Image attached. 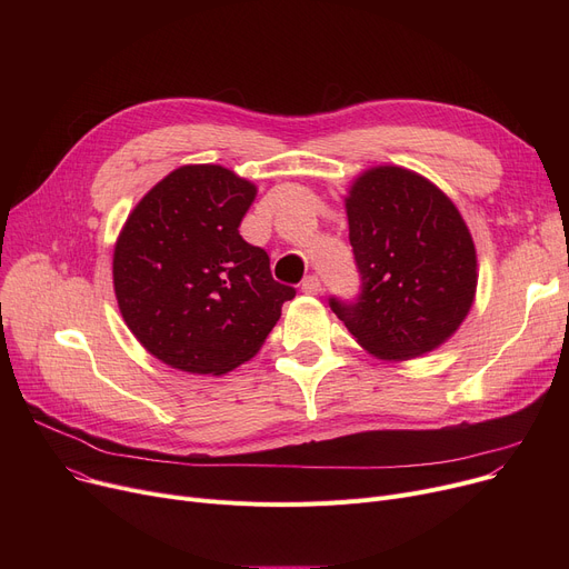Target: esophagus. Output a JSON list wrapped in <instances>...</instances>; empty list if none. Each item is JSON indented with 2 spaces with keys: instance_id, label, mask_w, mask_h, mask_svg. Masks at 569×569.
<instances>
[{
  "instance_id": "34e87169",
  "label": "esophagus",
  "mask_w": 569,
  "mask_h": 569,
  "mask_svg": "<svg viewBox=\"0 0 569 569\" xmlns=\"http://www.w3.org/2000/svg\"><path fill=\"white\" fill-rule=\"evenodd\" d=\"M320 290H322V283H320V279L318 277H307L305 281H302V292H307V295H320Z\"/></svg>"
}]
</instances>
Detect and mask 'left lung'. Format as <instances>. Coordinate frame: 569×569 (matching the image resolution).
<instances>
[{
  "label": "left lung",
  "instance_id": "1",
  "mask_svg": "<svg viewBox=\"0 0 569 569\" xmlns=\"http://www.w3.org/2000/svg\"><path fill=\"white\" fill-rule=\"evenodd\" d=\"M343 204L365 290L357 305L332 300V311L376 360L433 352L470 313L480 277L457 204L425 174L395 163L357 174Z\"/></svg>",
  "mask_w": 569,
  "mask_h": 569
}]
</instances>
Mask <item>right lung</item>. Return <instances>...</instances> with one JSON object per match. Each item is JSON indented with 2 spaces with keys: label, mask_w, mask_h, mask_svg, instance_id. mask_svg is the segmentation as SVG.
I'll return each instance as SVG.
<instances>
[{
  "label": "right lung",
  "mask_w": 569,
  "mask_h": 569,
  "mask_svg": "<svg viewBox=\"0 0 569 569\" xmlns=\"http://www.w3.org/2000/svg\"><path fill=\"white\" fill-rule=\"evenodd\" d=\"M258 187L217 163L174 168L131 209L112 251L119 313L159 362L223 376L249 362L295 290L239 223Z\"/></svg>",
  "instance_id": "right-lung-1"
}]
</instances>
